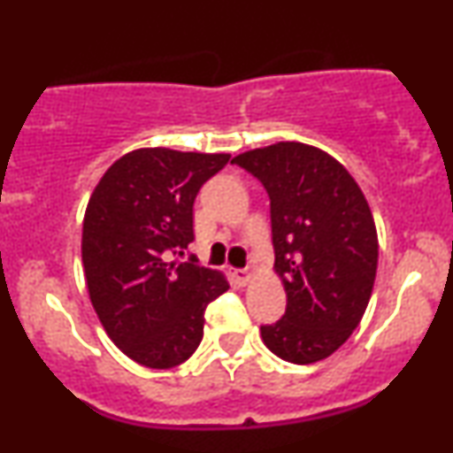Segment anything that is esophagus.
Instances as JSON below:
<instances>
[{
	"label": "esophagus",
	"instance_id": "1",
	"mask_svg": "<svg viewBox=\"0 0 453 453\" xmlns=\"http://www.w3.org/2000/svg\"><path fill=\"white\" fill-rule=\"evenodd\" d=\"M232 274H234V279H236L241 285L249 283V279H251V273H249L247 268H244V270H234Z\"/></svg>",
	"mask_w": 453,
	"mask_h": 453
}]
</instances>
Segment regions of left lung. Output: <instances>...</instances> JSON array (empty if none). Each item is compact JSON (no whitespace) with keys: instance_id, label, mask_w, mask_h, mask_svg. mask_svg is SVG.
<instances>
[{"instance_id":"left-lung-1","label":"left lung","mask_w":453,"mask_h":453,"mask_svg":"<svg viewBox=\"0 0 453 453\" xmlns=\"http://www.w3.org/2000/svg\"><path fill=\"white\" fill-rule=\"evenodd\" d=\"M270 197L274 270L288 309L262 326L274 356L313 364L332 356L360 324L377 274L371 209L353 176L324 150L279 142L232 159Z\"/></svg>"}]
</instances>
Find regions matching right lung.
I'll return each mask as SVG.
<instances>
[{
	"label": "right lung",
	"instance_id": "right-lung-1",
	"mask_svg": "<svg viewBox=\"0 0 453 453\" xmlns=\"http://www.w3.org/2000/svg\"><path fill=\"white\" fill-rule=\"evenodd\" d=\"M227 153L138 149L114 161L82 223V264L104 330L134 362L183 364L204 334V311L227 280L191 256L194 202Z\"/></svg>",
	"mask_w": 453,
	"mask_h": 453
}]
</instances>
